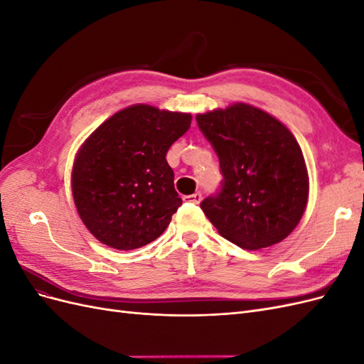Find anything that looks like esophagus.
<instances>
[{
  "label": "esophagus",
  "instance_id": "34e87169",
  "mask_svg": "<svg viewBox=\"0 0 364 364\" xmlns=\"http://www.w3.org/2000/svg\"><path fill=\"white\" fill-rule=\"evenodd\" d=\"M183 200L185 202H193V203H200L202 194L200 193H194V194H190V196H183Z\"/></svg>",
  "mask_w": 364,
  "mask_h": 364
}]
</instances>
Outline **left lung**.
Wrapping results in <instances>:
<instances>
[{"instance_id":"8db88e82","label":"left lung","mask_w":364,"mask_h":364,"mask_svg":"<svg viewBox=\"0 0 364 364\" xmlns=\"http://www.w3.org/2000/svg\"><path fill=\"white\" fill-rule=\"evenodd\" d=\"M223 174L202 211L218 234L255 250L279 243L301 222L308 200L302 150L277 118L245 103L196 117Z\"/></svg>"}]
</instances>
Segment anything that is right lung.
I'll return each instance as SVG.
<instances>
[{
	"label": "right lung",
	"mask_w": 364,
	"mask_h": 364,
	"mask_svg": "<svg viewBox=\"0 0 364 364\" xmlns=\"http://www.w3.org/2000/svg\"><path fill=\"white\" fill-rule=\"evenodd\" d=\"M190 126V114L135 105L85 141L73 167V196L82 222L98 241L132 250L167 229L182 199L165 156Z\"/></svg>",
	"instance_id": "add662e5"
}]
</instances>
